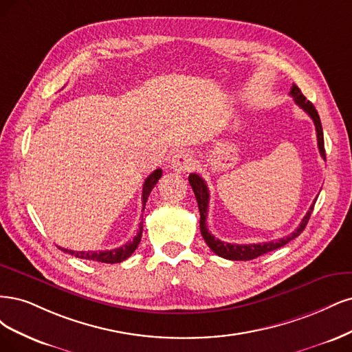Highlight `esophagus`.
Masks as SVG:
<instances>
[{
	"mask_svg": "<svg viewBox=\"0 0 352 352\" xmlns=\"http://www.w3.org/2000/svg\"><path fill=\"white\" fill-rule=\"evenodd\" d=\"M192 162H195V157L190 152L179 151L173 156L171 169H174L175 173H188L192 168Z\"/></svg>",
	"mask_w": 352,
	"mask_h": 352,
	"instance_id": "obj_1",
	"label": "esophagus"
}]
</instances>
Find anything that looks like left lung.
<instances>
[{
    "label": "left lung",
    "mask_w": 352,
    "mask_h": 352,
    "mask_svg": "<svg viewBox=\"0 0 352 352\" xmlns=\"http://www.w3.org/2000/svg\"><path fill=\"white\" fill-rule=\"evenodd\" d=\"M289 95L296 100V104L304 109L307 114L310 116V118L314 122V127H316V133H317V146H319V152L322 155L323 160H326V153H324V140H323V129H322V122H320V117L317 114V111L314 108V105L311 104L310 100L305 99V96L301 94V90L298 89V86L292 85L291 87V92ZM188 183L195 191V196L197 200V205H199V210H200V232L205 238L206 244L209 245L210 250L213 253H217L218 256L223 257V258H228V260H252L256 258L262 254H266L272 250H276V248L282 247L288 244L294 238H297L305 228V225H307L309 219H310V214L313 212L314 208V203L310 206L309 212L305 213V217L302 218L301 223L298 228L291 232L289 235L279 238V240L275 241H267V243H258V244H231V243H223L218 238H214L209 230H208V225H206V219H208V208H209V188L205 183V179H203L200 175L197 174H190L188 175Z\"/></svg>",
    "instance_id": "8db88e82"
}]
</instances>
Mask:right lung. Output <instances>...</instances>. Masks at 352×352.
Wrapping results in <instances>:
<instances>
[{
  "label": "right lung",
  "instance_id": "obj_1",
  "mask_svg": "<svg viewBox=\"0 0 352 352\" xmlns=\"http://www.w3.org/2000/svg\"><path fill=\"white\" fill-rule=\"evenodd\" d=\"M162 175V169H156L149 177L144 179L143 184V192H142V203H143V209L146 206L147 197H149L152 188L156 186L157 179L161 178ZM142 232H143V223H140V230L138 232L131 241L126 243L124 245L118 247V248H112V250H104V252H74V250H69V248H61L64 253H69L74 257L78 258H85V260H94V262H100V263H120L122 260L129 258L135 248H138L140 240H142Z\"/></svg>",
  "mask_w": 352,
  "mask_h": 352
}]
</instances>
